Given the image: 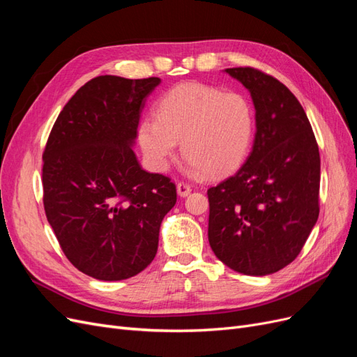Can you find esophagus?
Here are the masks:
<instances>
[{
    "instance_id": "34e87169",
    "label": "esophagus",
    "mask_w": 357,
    "mask_h": 357,
    "mask_svg": "<svg viewBox=\"0 0 357 357\" xmlns=\"http://www.w3.org/2000/svg\"><path fill=\"white\" fill-rule=\"evenodd\" d=\"M192 192V188L185 181H178L177 183V193L180 197H188L189 193Z\"/></svg>"
}]
</instances>
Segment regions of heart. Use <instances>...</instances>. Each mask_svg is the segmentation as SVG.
<instances>
[{
	"mask_svg": "<svg viewBox=\"0 0 357 357\" xmlns=\"http://www.w3.org/2000/svg\"><path fill=\"white\" fill-rule=\"evenodd\" d=\"M253 134L255 109L244 93L188 82L160 96L156 116L142 119L137 138L153 171L168 168L181 142L192 174L219 177L243 164Z\"/></svg>",
	"mask_w": 357,
	"mask_h": 357,
	"instance_id": "heart-1",
	"label": "heart"
}]
</instances>
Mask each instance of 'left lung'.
<instances>
[{
  "label": "left lung",
  "mask_w": 357,
  "mask_h": 357,
  "mask_svg": "<svg viewBox=\"0 0 357 357\" xmlns=\"http://www.w3.org/2000/svg\"><path fill=\"white\" fill-rule=\"evenodd\" d=\"M225 71L252 95L256 135L244 165L207 190L208 241L234 271L268 275L295 261L317 222L319 146L282 82L252 67Z\"/></svg>",
  "instance_id": "left-lung-1"
}]
</instances>
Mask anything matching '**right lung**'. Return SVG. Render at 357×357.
Returning a JSON list of instances; mask_svg holds the SVG:
<instances>
[{"label": "right lung", "mask_w": 357, "mask_h": 357, "mask_svg": "<svg viewBox=\"0 0 357 357\" xmlns=\"http://www.w3.org/2000/svg\"><path fill=\"white\" fill-rule=\"evenodd\" d=\"M159 77L98 75L59 113L43 153V204L63 255L104 282L134 277L158 252L162 219L177 201L169 177L147 172L132 150Z\"/></svg>", "instance_id": "right-lung-1"}]
</instances>
